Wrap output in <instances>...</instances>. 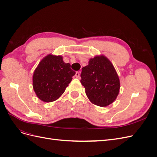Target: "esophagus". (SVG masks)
Here are the masks:
<instances>
[{"instance_id":"obj_1","label":"esophagus","mask_w":157,"mask_h":157,"mask_svg":"<svg viewBox=\"0 0 157 157\" xmlns=\"http://www.w3.org/2000/svg\"><path fill=\"white\" fill-rule=\"evenodd\" d=\"M75 77H77V78H78V77H80V73L78 72V71H77V72H76V73H75Z\"/></svg>"}]
</instances>
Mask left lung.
Wrapping results in <instances>:
<instances>
[{"label": "left lung", "instance_id": "left-lung-1", "mask_svg": "<svg viewBox=\"0 0 157 157\" xmlns=\"http://www.w3.org/2000/svg\"><path fill=\"white\" fill-rule=\"evenodd\" d=\"M80 82L92 103L100 107L110 105L117 98L120 81L113 64L101 56L90 59L88 65L82 68Z\"/></svg>", "mask_w": 157, "mask_h": 157}]
</instances>
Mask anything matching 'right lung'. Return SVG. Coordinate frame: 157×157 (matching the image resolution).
Masks as SVG:
<instances>
[{
  "label": "right lung",
  "instance_id": "1",
  "mask_svg": "<svg viewBox=\"0 0 157 157\" xmlns=\"http://www.w3.org/2000/svg\"><path fill=\"white\" fill-rule=\"evenodd\" d=\"M75 73L69 63L63 62L62 57L48 55L35 70L33 89L40 100L54 101L63 94Z\"/></svg>",
  "mask_w": 157,
  "mask_h": 157
}]
</instances>
